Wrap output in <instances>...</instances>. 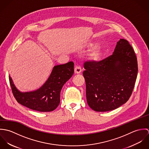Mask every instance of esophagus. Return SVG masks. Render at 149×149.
<instances>
[{"label":"esophagus","mask_w":149,"mask_h":149,"mask_svg":"<svg viewBox=\"0 0 149 149\" xmlns=\"http://www.w3.org/2000/svg\"><path fill=\"white\" fill-rule=\"evenodd\" d=\"M81 72V69L80 66H76L74 68V73L76 74H79Z\"/></svg>","instance_id":"obj_1"}]
</instances>
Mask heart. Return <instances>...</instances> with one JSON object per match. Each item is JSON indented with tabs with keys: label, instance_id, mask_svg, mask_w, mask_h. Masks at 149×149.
Segmentation results:
<instances>
[{
	"label": "heart",
	"instance_id": "heart-1",
	"mask_svg": "<svg viewBox=\"0 0 149 149\" xmlns=\"http://www.w3.org/2000/svg\"><path fill=\"white\" fill-rule=\"evenodd\" d=\"M95 46V44L91 43L88 45L89 48H92ZM103 53V49L101 46H95L89 53V58L93 61H98L100 59Z\"/></svg>",
	"mask_w": 149,
	"mask_h": 149
}]
</instances>
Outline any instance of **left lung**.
Wrapping results in <instances>:
<instances>
[{"label":"left lung","mask_w":149,"mask_h":149,"mask_svg":"<svg viewBox=\"0 0 149 149\" xmlns=\"http://www.w3.org/2000/svg\"><path fill=\"white\" fill-rule=\"evenodd\" d=\"M83 72L88 104L92 109H115L130 97L138 74L137 58L127 40L117 42L113 54L96 61H86Z\"/></svg>","instance_id":"1"}]
</instances>
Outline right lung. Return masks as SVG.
Wrapping results in <instances>:
<instances>
[{"label":"right lung","instance_id":"right-lung-1","mask_svg":"<svg viewBox=\"0 0 149 149\" xmlns=\"http://www.w3.org/2000/svg\"><path fill=\"white\" fill-rule=\"evenodd\" d=\"M73 73L74 63L72 61L55 66L42 86L30 92H19L14 85L10 76L9 81L13 95L19 104L35 111L50 112L58 106L61 90Z\"/></svg>","mask_w":149,"mask_h":149}]
</instances>
